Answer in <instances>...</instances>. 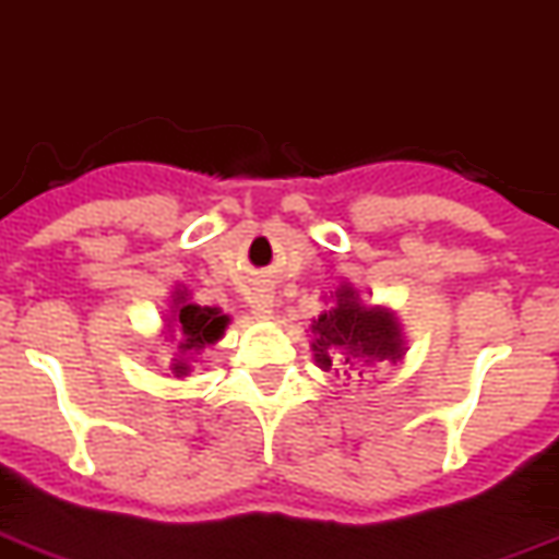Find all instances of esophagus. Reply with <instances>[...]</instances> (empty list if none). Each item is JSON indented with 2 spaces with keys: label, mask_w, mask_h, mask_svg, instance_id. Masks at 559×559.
Segmentation results:
<instances>
[{
  "label": "esophagus",
  "mask_w": 559,
  "mask_h": 559,
  "mask_svg": "<svg viewBox=\"0 0 559 559\" xmlns=\"http://www.w3.org/2000/svg\"><path fill=\"white\" fill-rule=\"evenodd\" d=\"M250 307H252V316L255 318H270L272 298L270 295H255V298L250 301Z\"/></svg>",
  "instance_id": "34e87169"
}]
</instances>
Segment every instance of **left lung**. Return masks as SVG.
<instances>
[{
	"instance_id": "left-lung-1",
	"label": "left lung",
	"mask_w": 559,
	"mask_h": 559,
	"mask_svg": "<svg viewBox=\"0 0 559 559\" xmlns=\"http://www.w3.org/2000/svg\"><path fill=\"white\" fill-rule=\"evenodd\" d=\"M316 332V358L326 367H332L335 349L346 352L349 369H355V360L374 364V360L401 358V332H397L395 318L383 309H367L355 301L349 289L337 293V307L323 312L318 321H312Z\"/></svg>"
}]
</instances>
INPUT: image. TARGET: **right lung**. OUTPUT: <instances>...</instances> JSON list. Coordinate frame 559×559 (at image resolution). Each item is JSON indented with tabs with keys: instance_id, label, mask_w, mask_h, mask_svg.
<instances>
[{
	"instance_id": "right-lung-1",
	"label": "right lung",
	"mask_w": 559,
	"mask_h": 559,
	"mask_svg": "<svg viewBox=\"0 0 559 559\" xmlns=\"http://www.w3.org/2000/svg\"><path fill=\"white\" fill-rule=\"evenodd\" d=\"M176 326L178 332L185 335V344L181 349H199L204 344H213L218 341L227 326V316H222L218 309H210V307H195V304L185 301V295L178 298V307H176ZM178 372H181V364H178Z\"/></svg>"
}]
</instances>
